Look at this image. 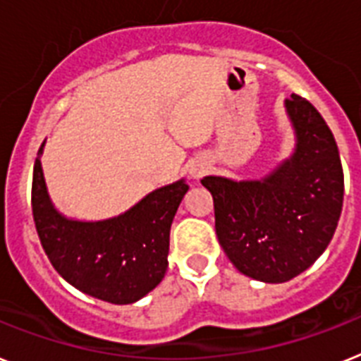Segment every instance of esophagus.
Segmentation results:
<instances>
[{"instance_id": "1", "label": "esophagus", "mask_w": 361, "mask_h": 361, "mask_svg": "<svg viewBox=\"0 0 361 361\" xmlns=\"http://www.w3.org/2000/svg\"><path fill=\"white\" fill-rule=\"evenodd\" d=\"M202 174H204V166H192V169H190V176H192V178H200Z\"/></svg>"}]
</instances>
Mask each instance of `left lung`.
I'll return each instance as SVG.
<instances>
[{
    "label": "left lung",
    "instance_id": "obj_1",
    "mask_svg": "<svg viewBox=\"0 0 361 361\" xmlns=\"http://www.w3.org/2000/svg\"><path fill=\"white\" fill-rule=\"evenodd\" d=\"M284 106L298 139L288 159L262 180H202L222 250L240 274L264 283H286L310 268L343 207V169L325 119L295 93Z\"/></svg>",
    "mask_w": 361,
    "mask_h": 361
}]
</instances>
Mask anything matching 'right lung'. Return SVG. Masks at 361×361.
<instances>
[{
  "label": "right lung",
  "mask_w": 361,
  "mask_h": 361,
  "mask_svg": "<svg viewBox=\"0 0 361 361\" xmlns=\"http://www.w3.org/2000/svg\"><path fill=\"white\" fill-rule=\"evenodd\" d=\"M38 150L32 172V216L53 268L80 292L130 305L152 292L169 266V237L174 214L189 190L185 180L152 190L119 216L80 222L54 209Z\"/></svg>",
  "instance_id": "right-lung-1"
}]
</instances>
